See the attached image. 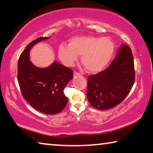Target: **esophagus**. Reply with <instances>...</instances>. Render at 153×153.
Wrapping results in <instances>:
<instances>
[{
  "label": "esophagus",
  "instance_id": "obj_1",
  "mask_svg": "<svg viewBox=\"0 0 153 153\" xmlns=\"http://www.w3.org/2000/svg\"><path fill=\"white\" fill-rule=\"evenodd\" d=\"M78 75H79V74L77 73V71H74V76H78Z\"/></svg>",
  "mask_w": 153,
  "mask_h": 153
}]
</instances>
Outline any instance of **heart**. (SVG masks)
I'll return each instance as SVG.
<instances>
[{
	"label": "heart",
	"instance_id": "1",
	"mask_svg": "<svg viewBox=\"0 0 153 153\" xmlns=\"http://www.w3.org/2000/svg\"><path fill=\"white\" fill-rule=\"evenodd\" d=\"M114 45L107 37H75L69 45H61L58 49L59 57L67 66H71L81 55V63L89 72H97L107 66L112 57Z\"/></svg>",
	"mask_w": 153,
	"mask_h": 153
}]
</instances>
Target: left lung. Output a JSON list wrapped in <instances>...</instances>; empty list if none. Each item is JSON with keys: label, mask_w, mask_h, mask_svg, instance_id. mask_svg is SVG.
<instances>
[{"label": "left lung", "mask_w": 153, "mask_h": 153, "mask_svg": "<svg viewBox=\"0 0 153 153\" xmlns=\"http://www.w3.org/2000/svg\"><path fill=\"white\" fill-rule=\"evenodd\" d=\"M135 80L131 48L123 44L105 70L88 77L87 98L98 110L115 107L128 96Z\"/></svg>", "instance_id": "8db88e82"}]
</instances>
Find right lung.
Wrapping results in <instances>:
<instances>
[{"instance_id": "add662e5", "label": "right lung", "mask_w": 153, "mask_h": 153, "mask_svg": "<svg viewBox=\"0 0 153 153\" xmlns=\"http://www.w3.org/2000/svg\"><path fill=\"white\" fill-rule=\"evenodd\" d=\"M48 37H40L30 42L18 61L17 79L23 97L30 105L43 113L53 115L65 107L68 98L63 89L73 78V71L59 62L40 68L30 60L33 46Z\"/></svg>"}]
</instances>
